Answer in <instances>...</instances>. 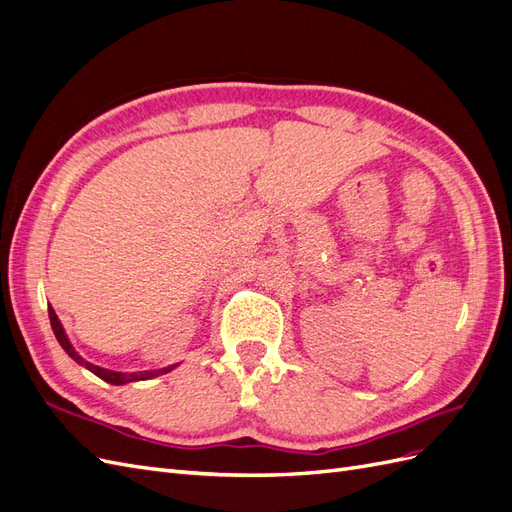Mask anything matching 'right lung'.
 I'll list each match as a JSON object with an SVG mask.
<instances>
[{"instance_id":"1","label":"right lung","mask_w":512,"mask_h":512,"mask_svg":"<svg viewBox=\"0 0 512 512\" xmlns=\"http://www.w3.org/2000/svg\"><path fill=\"white\" fill-rule=\"evenodd\" d=\"M49 320H51V327H53V333L57 337V342L61 344V348H64L72 359L79 363V365H85L89 371H94V374L98 378H102L104 382H111V384H126V382H134V380H147V378H153V376H160V374H166V371H170L173 367H164L160 371H138V374H121V371H111V369H104V367H98L94 363H87L83 356L76 354V350L72 348V344L68 342V337L64 333V327L59 324V318L57 314L53 312V307H49Z\"/></svg>"}]
</instances>
